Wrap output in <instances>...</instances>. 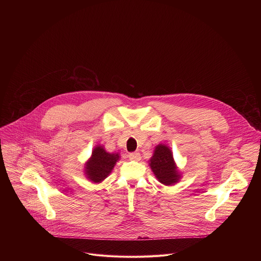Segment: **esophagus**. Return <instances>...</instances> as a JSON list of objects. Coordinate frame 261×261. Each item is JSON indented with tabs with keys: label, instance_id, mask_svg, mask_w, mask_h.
<instances>
[{
	"label": "esophagus",
	"instance_id": "34e87169",
	"mask_svg": "<svg viewBox=\"0 0 261 261\" xmlns=\"http://www.w3.org/2000/svg\"><path fill=\"white\" fill-rule=\"evenodd\" d=\"M128 157L132 161H139L140 160V154L139 153H130L128 155Z\"/></svg>",
	"mask_w": 261,
	"mask_h": 261
}]
</instances>
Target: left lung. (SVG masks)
<instances>
[{
    "mask_svg": "<svg viewBox=\"0 0 261 261\" xmlns=\"http://www.w3.org/2000/svg\"><path fill=\"white\" fill-rule=\"evenodd\" d=\"M150 166L157 179L165 185L171 186L179 180L180 174L173 160L172 152L165 144H158L154 155L150 159Z\"/></svg>",
    "mask_w": 261,
    "mask_h": 261,
    "instance_id": "obj_1",
    "label": "left lung"
}]
</instances>
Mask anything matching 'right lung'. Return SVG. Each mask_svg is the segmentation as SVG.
Returning <instances> with one entry per match:
<instances>
[{"instance_id":"1","label":"right lung","mask_w":261,"mask_h":261,"mask_svg":"<svg viewBox=\"0 0 261 261\" xmlns=\"http://www.w3.org/2000/svg\"><path fill=\"white\" fill-rule=\"evenodd\" d=\"M119 159V154L107 153L102 145H97L92 152L91 158L86 163L85 173L90 180L101 182L109 175Z\"/></svg>"}]
</instances>
